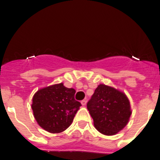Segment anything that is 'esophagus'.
Segmentation results:
<instances>
[{
  "label": "esophagus",
  "instance_id": "obj_1",
  "mask_svg": "<svg viewBox=\"0 0 160 160\" xmlns=\"http://www.w3.org/2000/svg\"><path fill=\"white\" fill-rule=\"evenodd\" d=\"M87 99H84V100H82V101L81 102L82 105V106H86V105H87Z\"/></svg>",
  "mask_w": 160,
  "mask_h": 160
}]
</instances>
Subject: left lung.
<instances>
[{
	"label": "left lung",
	"mask_w": 160,
	"mask_h": 160,
	"mask_svg": "<svg viewBox=\"0 0 160 160\" xmlns=\"http://www.w3.org/2000/svg\"><path fill=\"white\" fill-rule=\"evenodd\" d=\"M87 106L95 128L106 135H114L123 129L131 114L126 94L104 84L98 86Z\"/></svg>",
	"instance_id": "obj_1"
}]
</instances>
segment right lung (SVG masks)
Returning a JSON list of instances; mask_svg holds the SVG:
<instances>
[{
	"mask_svg": "<svg viewBox=\"0 0 160 160\" xmlns=\"http://www.w3.org/2000/svg\"><path fill=\"white\" fill-rule=\"evenodd\" d=\"M75 92L63 83L38 90L32 97V110L38 125L50 133L67 129L82 106L74 99Z\"/></svg>",
	"mask_w": 160,
	"mask_h": 160,
	"instance_id": "add662e5",
	"label": "right lung"
}]
</instances>
